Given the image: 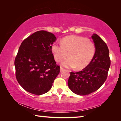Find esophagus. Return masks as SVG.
I'll use <instances>...</instances> for the list:
<instances>
[{
  "mask_svg": "<svg viewBox=\"0 0 121 121\" xmlns=\"http://www.w3.org/2000/svg\"><path fill=\"white\" fill-rule=\"evenodd\" d=\"M65 69L64 68H63L62 67H60V71H62L63 70H64Z\"/></svg>",
  "mask_w": 121,
  "mask_h": 121,
  "instance_id": "esophagus-1",
  "label": "esophagus"
}]
</instances>
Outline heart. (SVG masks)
Returning a JSON list of instances; mask_svg holds the SVG:
<instances>
[{
    "label": "heart",
    "mask_w": 121,
    "mask_h": 121,
    "mask_svg": "<svg viewBox=\"0 0 121 121\" xmlns=\"http://www.w3.org/2000/svg\"><path fill=\"white\" fill-rule=\"evenodd\" d=\"M51 51L56 62H60L63 67L81 70L86 67L92 61L96 52L95 45L83 37L70 35L65 37L61 43L54 42L51 46Z\"/></svg>",
    "instance_id": "heart-1"
}]
</instances>
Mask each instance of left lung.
Segmentation results:
<instances>
[{"instance_id":"8db88e82","label":"left lung","mask_w":121,"mask_h":121,"mask_svg":"<svg viewBox=\"0 0 121 121\" xmlns=\"http://www.w3.org/2000/svg\"><path fill=\"white\" fill-rule=\"evenodd\" d=\"M91 37L96 48L92 61L82 71L70 72L68 81L71 91L79 95H89L99 89L107 79L110 65L109 50L105 42L95 34Z\"/></svg>"}]
</instances>
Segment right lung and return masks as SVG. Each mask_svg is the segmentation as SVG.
Instances as JSON below:
<instances>
[{
	"label": "right lung",
	"instance_id": "right-lung-1",
	"mask_svg": "<svg viewBox=\"0 0 121 121\" xmlns=\"http://www.w3.org/2000/svg\"><path fill=\"white\" fill-rule=\"evenodd\" d=\"M56 38L40 30L25 39L21 44L14 65L19 84L28 92L41 95L50 91L60 73L51 46Z\"/></svg>",
	"mask_w": 121,
	"mask_h": 121
}]
</instances>
